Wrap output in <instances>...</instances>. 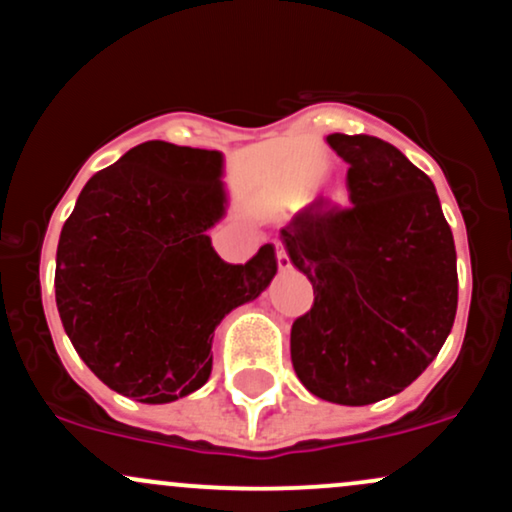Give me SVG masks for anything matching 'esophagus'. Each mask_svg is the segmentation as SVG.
<instances>
[{
    "label": "esophagus",
    "instance_id": "1",
    "mask_svg": "<svg viewBox=\"0 0 512 512\" xmlns=\"http://www.w3.org/2000/svg\"><path fill=\"white\" fill-rule=\"evenodd\" d=\"M277 265H279V269H282V272L291 269V260H289V255H286L284 247H282V250H277Z\"/></svg>",
    "mask_w": 512,
    "mask_h": 512
}]
</instances>
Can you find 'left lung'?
Listing matches in <instances>:
<instances>
[{
  "instance_id": "obj_1",
  "label": "left lung",
  "mask_w": 512,
  "mask_h": 512,
  "mask_svg": "<svg viewBox=\"0 0 512 512\" xmlns=\"http://www.w3.org/2000/svg\"><path fill=\"white\" fill-rule=\"evenodd\" d=\"M347 162L350 206H308L282 230L311 279L291 325L294 372L313 396L369 406L413 384L457 313V252L435 184L374 136H328Z\"/></svg>"
}]
</instances>
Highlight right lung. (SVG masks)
Returning <instances> with one entry per match:
<instances>
[{
	"mask_svg": "<svg viewBox=\"0 0 512 512\" xmlns=\"http://www.w3.org/2000/svg\"><path fill=\"white\" fill-rule=\"evenodd\" d=\"M216 150L148 140L84 184L65 221L55 303L109 389L170 403L209 381L213 330L277 274L274 245L223 262L206 235L226 211Z\"/></svg>",
	"mask_w": 512,
	"mask_h": 512,
	"instance_id": "right-lung-1",
	"label": "right lung"
}]
</instances>
